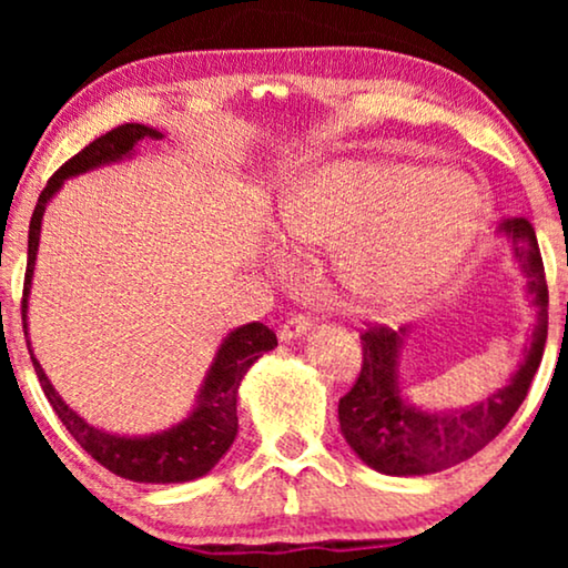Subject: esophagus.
<instances>
[{
	"label": "esophagus",
	"instance_id": "obj_1",
	"mask_svg": "<svg viewBox=\"0 0 568 568\" xmlns=\"http://www.w3.org/2000/svg\"><path fill=\"white\" fill-rule=\"evenodd\" d=\"M310 325H313V323H310L307 317L294 315V317H290V321L282 325V331H278V338H282L284 344H290V341L305 336V333L310 331Z\"/></svg>",
	"mask_w": 568,
	"mask_h": 568
}]
</instances>
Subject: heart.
<instances>
[{
  "label": "heart",
  "instance_id": "heart-1",
  "mask_svg": "<svg viewBox=\"0 0 568 568\" xmlns=\"http://www.w3.org/2000/svg\"><path fill=\"white\" fill-rule=\"evenodd\" d=\"M484 220V193L460 170L346 160L284 193L276 232L294 247H333L348 302L395 315L442 286Z\"/></svg>",
  "mask_w": 568,
  "mask_h": 568
}]
</instances>
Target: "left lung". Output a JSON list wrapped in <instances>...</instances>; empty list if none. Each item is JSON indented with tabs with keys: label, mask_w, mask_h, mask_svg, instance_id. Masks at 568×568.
<instances>
[{
	"label": "left lung",
	"mask_w": 568,
	"mask_h": 568,
	"mask_svg": "<svg viewBox=\"0 0 568 568\" xmlns=\"http://www.w3.org/2000/svg\"><path fill=\"white\" fill-rule=\"evenodd\" d=\"M511 247V261L525 276V297L535 310L530 344L507 385L465 408H424L406 395L400 352L408 328H369L362 336L359 379L338 403V424L346 445L383 476H429L453 468L484 449L523 406L548 338V286L535 230L527 220L499 227Z\"/></svg>",
	"instance_id": "8db88e82"
}]
</instances>
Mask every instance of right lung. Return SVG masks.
Returning a JSON list of instances; mask_svg holds the SVG:
<instances>
[{
	"mask_svg": "<svg viewBox=\"0 0 568 568\" xmlns=\"http://www.w3.org/2000/svg\"><path fill=\"white\" fill-rule=\"evenodd\" d=\"M162 136H165L162 131L144 126V123H123V126L108 131V134L84 146L80 154H74L67 165H61L53 173L43 193L38 196L33 216H30L28 271L26 290H22V328H26L28 352L30 359H33L36 375L41 379L45 398H49L69 434L80 442L84 453L95 457L103 468L115 473V476L136 480V484H185V480L206 476L227 455V449L237 437V393L240 385H243V377L263 354L276 346L274 331H268L263 323H247L230 331L222 338L220 348H216L212 364H209L204 383H201L189 414L178 424L168 426V429L152 434L105 432L100 426L84 422L57 393V387L45 377L41 362L36 359L28 336V297L30 286H33L45 206L51 204V199L57 196L69 178L134 160L139 144L154 142V139Z\"/></svg>",
	"mask_w": 568,
	"mask_h": 568,
	"instance_id": "add662e5",
	"label": "right lung"
}]
</instances>
